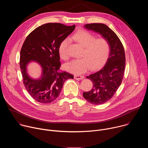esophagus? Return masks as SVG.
I'll return each mask as SVG.
<instances>
[{
  "label": "esophagus",
  "mask_w": 148,
  "mask_h": 148,
  "mask_svg": "<svg viewBox=\"0 0 148 148\" xmlns=\"http://www.w3.org/2000/svg\"><path fill=\"white\" fill-rule=\"evenodd\" d=\"M74 78L77 80H81V79H84V76L79 75H74Z\"/></svg>",
  "instance_id": "34e87169"
}]
</instances>
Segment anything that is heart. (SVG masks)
Segmentation results:
<instances>
[{"instance_id":"1","label":"heart","mask_w":148,"mask_h":148,"mask_svg":"<svg viewBox=\"0 0 148 148\" xmlns=\"http://www.w3.org/2000/svg\"><path fill=\"white\" fill-rule=\"evenodd\" d=\"M89 31L81 29L78 30L71 36L77 43L84 47L81 54L82 58L73 60L68 63L66 69L69 71L80 74L86 72L90 68L96 69L106 60L110 53V44L104 37H97ZM69 40H62L58 46V53L60 57L64 60H68L70 55L68 53Z\"/></svg>"}]
</instances>
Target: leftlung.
<instances>
[{
    "instance_id": "obj_1",
    "label": "left lung",
    "mask_w": 148,
    "mask_h": 148,
    "mask_svg": "<svg viewBox=\"0 0 148 148\" xmlns=\"http://www.w3.org/2000/svg\"><path fill=\"white\" fill-rule=\"evenodd\" d=\"M84 27L101 34L110 44V53L103 67L87 76L92 82V89L83 92V97L88 102L100 105L109 101L121 86L125 66L124 48L117 35L107 25L91 23Z\"/></svg>"
}]
</instances>
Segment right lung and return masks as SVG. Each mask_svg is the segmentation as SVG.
Masks as SVG:
<instances>
[{
  "label": "right lung",
  "instance_id": "right-lung-1",
  "mask_svg": "<svg viewBox=\"0 0 148 148\" xmlns=\"http://www.w3.org/2000/svg\"><path fill=\"white\" fill-rule=\"evenodd\" d=\"M75 28V25L49 23L35 29L25 40L20 51V67L24 86L36 101L53 102L58 97L64 81L74 78L72 74L60 71L58 46ZM32 60L38 62L43 70L42 77L37 80L31 79L27 73L26 67Z\"/></svg>",
  "mask_w": 148,
  "mask_h": 148
}]
</instances>
